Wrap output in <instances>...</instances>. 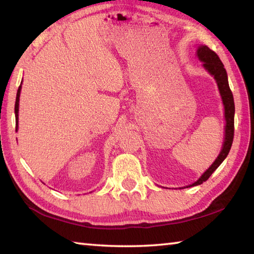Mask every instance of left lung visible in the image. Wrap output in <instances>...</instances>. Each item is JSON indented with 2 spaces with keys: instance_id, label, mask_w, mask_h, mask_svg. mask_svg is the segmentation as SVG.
Returning a JSON list of instances; mask_svg holds the SVG:
<instances>
[{
  "instance_id": "obj_1",
  "label": "left lung",
  "mask_w": 254,
  "mask_h": 254,
  "mask_svg": "<svg viewBox=\"0 0 254 254\" xmlns=\"http://www.w3.org/2000/svg\"><path fill=\"white\" fill-rule=\"evenodd\" d=\"M197 55L200 61L203 62V67L207 69L210 74L214 76V79L217 80L218 87L221 94L222 102L224 105V117H226V137H224V142L222 150L220 152L218 158L214 160L211 167L195 181L194 184L188 187L198 186L204 183L205 180L209 179V177L212 175V172L216 170L218 167L221 165V162L226 159L229 151L231 149L233 136H234V100L233 95L228 83V75L227 70L224 68L221 60L212 50H210L208 46H200L197 52Z\"/></svg>"
}]
</instances>
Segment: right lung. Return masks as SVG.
Returning <instances> with one entry per match:
<instances>
[{"instance_id":"right-lung-1","label":"right lung","mask_w":254,"mask_h":254,"mask_svg":"<svg viewBox=\"0 0 254 254\" xmlns=\"http://www.w3.org/2000/svg\"><path fill=\"white\" fill-rule=\"evenodd\" d=\"M20 93H21V85L17 89L16 100H15V108H14V111H15V123H16L15 128H16V130H17V124H18V102H20Z\"/></svg>"}]
</instances>
